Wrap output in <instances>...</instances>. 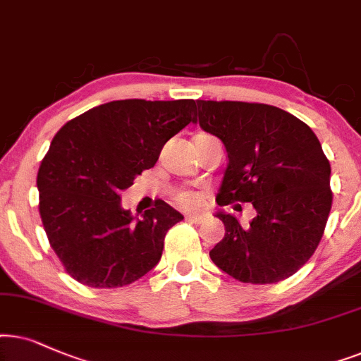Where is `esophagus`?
Listing matches in <instances>:
<instances>
[{"instance_id": "obj_1", "label": "esophagus", "mask_w": 361, "mask_h": 361, "mask_svg": "<svg viewBox=\"0 0 361 361\" xmlns=\"http://www.w3.org/2000/svg\"><path fill=\"white\" fill-rule=\"evenodd\" d=\"M186 221H190V223L193 224H203L206 221V216H201V214H193V216H186Z\"/></svg>"}]
</instances>
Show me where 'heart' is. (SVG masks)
Segmentation results:
<instances>
[{
    "label": "heart",
    "instance_id": "heart-1",
    "mask_svg": "<svg viewBox=\"0 0 361 361\" xmlns=\"http://www.w3.org/2000/svg\"><path fill=\"white\" fill-rule=\"evenodd\" d=\"M175 201L183 209H198L203 206L204 198H203V195L188 190V191H180V193H176Z\"/></svg>",
    "mask_w": 361,
    "mask_h": 361
}]
</instances>
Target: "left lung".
<instances>
[{"label": "left lung", "instance_id": "8db88e82", "mask_svg": "<svg viewBox=\"0 0 361 361\" xmlns=\"http://www.w3.org/2000/svg\"><path fill=\"white\" fill-rule=\"evenodd\" d=\"M204 132L224 143L219 206L252 203L249 226L218 213L226 234L209 251L221 271L246 284H276L314 256L331 208L330 163L309 125L267 104L196 100ZM241 209V206H236Z\"/></svg>", "mask_w": 361, "mask_h": 361}]
</instances>
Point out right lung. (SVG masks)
<instances>
[{
  "mask_svg": "<svg viewBox=\"0 0 361 361\" xmlns=\"http://www.w3.org/2000/svg\"><path fill=\"white\" fill-rule=\"evenodd\" d=\"M196 102L114 100L67 122L37 171L39 214L66 272L95 289L138 281L160 261L168 229L183 219L165 201L133 219L120 193L155 166Z\"/></svg>",
  "mask_w": 361,
  "mask_h": 361,
  "instance_id": "right-lung-1",
  "label": "right lung"
}]
</instances>
